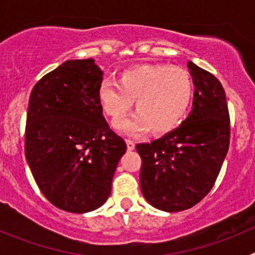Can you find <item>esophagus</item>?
Returning a JSON list of instances; mask_svg holds the SVG:
<instances>
[{"instance_id":"esophagus-1","label":"esophagus","mask_w":255,"mask_h":255,"mask_svg":"<svg viewBox=\"0 0 255 255\" xmlns=\"http://www.w3.org/2000/svg\"><path fill=\"white\" fill-rule=\"evenodd\" d=\"M126 145H128V150L135 149V143L132 140H126Z\"/></svg>"}]
</instances>
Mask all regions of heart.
I'll list each match as a JSON object with an SVG mask.
<instances>
[{
  "label": "heart",
  "instance_id": "1",
  "mask_svg": "<svg viewBox=\"0 0 255 255\" xmlns=\"http://www.w3.org/2000/svg\"><path fill=\"white\" fill-rule=\"evenodd\" d=\"M194 93L190 74L181 67L144 64L124 70L119 84L103 80L98 101L114 123L125 119L135 101L136 114L116 128L126 135L150 131L163 135L182 123Z\"/></svg>",
  "mask_w": 255,
  "mask_h": 255
}]
</instances>
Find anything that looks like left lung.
<instances>
[{
	"label": "left lung",
	"instance_id": "obj_1",
	"mask_svg": "<svg viewBox=\"0 0 255 255\" xmlns=\"http://www.w3.org/2000/svg\"><path fill=\"white\" fill-rule=\"evenodd\" d=\"M193 108L185 121L152 143L136 144L141 157L140 189L154 208L180 212L203 199L229 150L226 94L216 76L191 61Z\"/></svg>",
	"mask_w": 255,
	"mask_h": 255
}]
</instances>
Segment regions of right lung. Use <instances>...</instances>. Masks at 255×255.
Segmentation results:
<instances>
[{
	"label": "right lung",
	"instance_id": "obj_1",
	"mask_svg": "<svg viewBox=\"0 0 255 255\" xmlns=\"http://www.w3.org/2000/svg\"><path fill=\"white\" fill-rule=\"evenodd\" d=\"M102 76L93 58L65 61L40 79L29 98L26 162L44 197L71 213L105 203L126 152L124 139L103 117Z\"/></svg>",
	"mask_w": 255,
	"mask_h": 255
}]
</instances>
